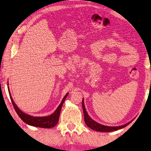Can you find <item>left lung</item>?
Segmentation results:
<instances>
[{"label":"left lung","instance_id":"left-lung-1","mask_svg":"<svg viewBox=\"0 0 151 151\" xmlns=\"http://www.w3.org/2000/svg\"><path fill=\"white\" fill-rule=\"evenodd\" d=\"M82 107L84 113V120L85 124H87L88 127H89L91 129H93L94 130H96L97 132H113L115 130H118L119 129H121L127 127L131 122H129L127 124H125L122 126H119V127H107V126H104L102 124H100L93 121L90 116H88V113L86 111L85 104H84V100H83L82 101Z\"/></svg>","mask_w":151,"mask_h":151}]
</instances>
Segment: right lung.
<instances>
[{
	"instance_id": "add662e5",
	"label": "right lung",
	"mask_w": 151,
	"mask_h": 151,
	"mask_svg": "<svg viewBox=\"0 0 151 151\" xmlns=\"http://www.w3.org/2000/svg\"><path fill=\"white\" fill-rule=\"evenodd\" d=\"M9 94H10V97L12 101V103L13 104V106L14 107L15 111H16L18 116H19L21 119L22 120L23 122H25L27 124L33 126V127L44 128H53L55 126H56L57 124L58 119H59L61 108H62L64 100H65L67 96L68 95V93H67L65 96H64L59 106L58 107V108L52 115H49L47 116H32L26 114V113H23V111H21L18 108L17 106L15 105L13 99H12L11 94L10 93V90H9Z\"/></svg>"
}]
</instances>
